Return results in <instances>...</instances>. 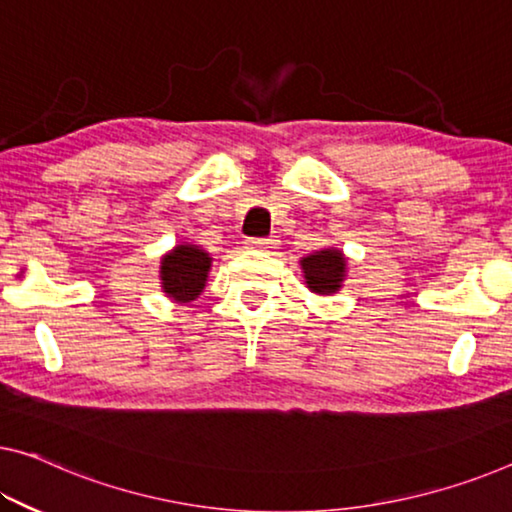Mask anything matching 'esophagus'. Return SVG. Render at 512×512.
<instances>
[{"label":"esophagus","instance_id":"1","mask_svg":"<svg viewBox=\"0 0 512 512\" xmlns=\"http://www.w3.org/2000/svg\"><path fill=\"white\" fill-rule=\"evenodd\" d=\"M272 245H274V242L267 240V238H249V240H247V247H249V249H261V251H265V249H272Z\"/></svg>","mask_w":512,"mask_h":512}]
</instances>
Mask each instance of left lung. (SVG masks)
Wrapping results in <instances>:
<instances>
[{
    "mask_svg": "<svg viewBox=\"0 0 512 512\" xmlns=\"http://www.w3.org/2000/svg\"><path fill=\"white\" fill-rule=\"evenodd\" d=\"M304 283L316 295H334L348 277V258L341 249L325 247L300 258Z\"/></svg>",
    "mask_w": 512,
    "mask_h": 512,
    "instance_id": "1",
    "label": "left lung"
}]
</instances>
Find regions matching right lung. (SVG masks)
Returning <instances> with one entry per match:
<instances>
[{
	"label": "right lung",
	"mask_w": 512,
	"mask_h": 512,
	"mask_svg": "<svg viewBox=\"0 0 512 512\" xmlns=\"http://www.w3.org/2000/svg\"><path fill=\"white\" fill-rule=\"evenodd\" d=\"M212 270V256L192 242H178L160 261L162 293L176 304H190L203 293Z\"/></svg>",
	"instance_id": "1"
}]
</instances>
